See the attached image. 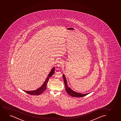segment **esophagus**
I'll list each match as a JSON object with an SVG mask.
<instances>
[{
	"mask_svg": "<svg viewBox=\"0 0 121 121\" xmlns=\"http://www.w3.org/2000/svg\"><path fill=\"white\" fill-rule=\"evenodd\" d=\"M61 65H62V62L61 61L59 60L58 61V63L57 64V67H61Z\"/></svg>",
	"mask_w": 121,
	"mask_h": 121,
	"instance_id": "1",
	"label": "esophagus"
}]
</instances>
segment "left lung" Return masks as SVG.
Instances as JSON below:
<instances>
[{
    "instance_id": "left-lung-1",
    "label": "left lung",
    "mask_w": 121,
    "mask_h": 121,
    "mask_svg": "<svg viewBox=\"0 0 121 121\" xmlns=\"http://www.w3.org/2000/svg\"><path fill=\"white\" fill-rule=\"evenodd\" d=\"M63 77L64 79V84L65 86V88H66V91L72 97H83L84 96L86 95H88L89 93H87V94H81L79 93H76L75 92L73 91L69 87H68L67 85V81L66 80L65 77L64 75H63Z\"/></svg>"
}]
</instances>
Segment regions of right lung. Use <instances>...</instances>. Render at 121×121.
I'll list each match as a JSON object with an SVG mask.
<instances>
[{
  "mask_svg": "<svg viewBox=\"0 0 121 121\" xmlns=\"http://www.w3.org/2000/svg\"><path fill=\"white\" fill-rule=\"evenodd\" d=\"M54 72H55V68H52L51 72L48 75V77L46 78V79L45 82H44V83L43 84V85L40 88H39V89L36 90H35V91H24L28 94H30L31 95H39L42 94V93H43V92L46 89V86H47L48 81L49 80V78L51 77V76H52L53 74H54Z\"/></svg>",
  "mask_w": 121,
  "mask_h": 121,
  "instance_id": "obj_1",
  "label": "right lung"
}]
</instances>
